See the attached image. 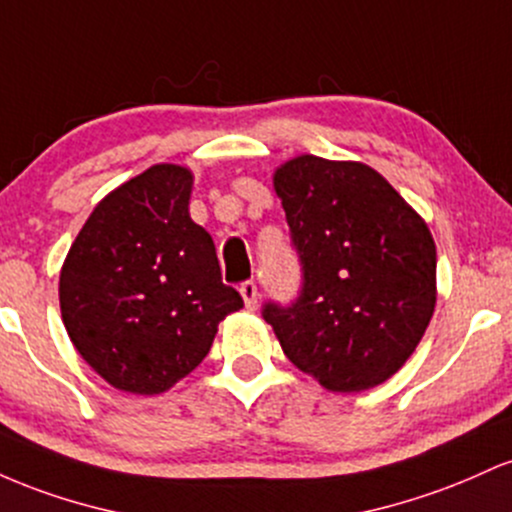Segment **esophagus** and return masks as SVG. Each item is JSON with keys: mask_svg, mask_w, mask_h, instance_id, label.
<instances>
[{"mask_svg": "<svg viewBox=\"0 0 512 512\" xmlns=\"http://www.w3.org/2000/svg\"><path fill=\"white\" fill-rule=\"evenodd\" d=\"M240 296H243V301L248 308H257V298H260V291H257V284L255 281H243L240 284Z\"/></svg>", "mask_w": 512, "mask_h": 512, "instance_id": "34e87169", "label": "esophagus"}]
</instances>
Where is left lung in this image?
Instances as JSON below:
<instances>
[{
  "instance_id": "8db88e82",
  "label": "left lung",
  "mask_w": 512,
  "mask_h": 512,
  "mask_svg": "<svg viewBox=\"0 0 512 512\" xmlns=\"http://www.w3.org/2000/svg\"><path fill=\"white\" fill-rule=\"evenodd\" d=\"M303 286L264 303L293 366L332 392L385 383L407 363L436 308V243L378 170L298 156L276 168Z\"/></svg>"
}]
</instances>
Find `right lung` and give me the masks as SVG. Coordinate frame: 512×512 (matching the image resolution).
<instances>
[{
  "label": "right lung",
  "mask_w": 512,
  "mask_h": 512,
  "mask_svg": "<svg viewBox=\"0 0 512 512\" xmlns=\"http://www.w3.org/2000/svg\"><path fill=\"white\" fill-rule=\"evenodd\" d=\"M190 192V170L151 166L98 202L62 264L69 339L122 392L170 390L243 308L221 281L214 240L190 219Z\"/></svg>",
  "instance_id": "1"
}]
</instances>
